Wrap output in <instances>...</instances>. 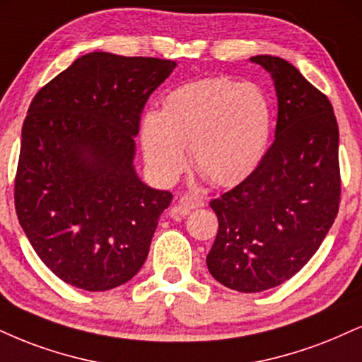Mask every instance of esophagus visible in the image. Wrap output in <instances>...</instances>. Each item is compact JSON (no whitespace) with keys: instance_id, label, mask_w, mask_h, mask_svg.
Instances as JSON below:
<instances>
[{"instance_id":"obj_1","label":"esophagus","mask_w":362,"mask_h":362,"mask_svg":"<svg viewBox=\"0 0 362 362\" xmlns=\"http://www.w3.org/2000/svg\"><path fill=\"white\" fill-rule=\"evenodd\" d=\"M178 206H180L184 211H190V209H197L204 206V199L199 197V195H190L185 194L178 199Z\"/></svg>"}]
</instances>
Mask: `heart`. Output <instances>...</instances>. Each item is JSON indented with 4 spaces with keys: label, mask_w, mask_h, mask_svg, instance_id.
I'll use <instances>...</instances> for the list:
<instances>
[{
    "label": "heart",
    "mask_w": 362,
    "mask_h": 362,
    "mask_svg": "<svg viewBox=\"0 0 362 362\" xmlns=\"http://www.w3.org/2000/svg\"><path fill=\"white\" fill-rule=\"evenodd\" d=\"M273 132L268 95L256 84L226 77L189 82L165 98L141 123L145 160L156 178L172 182L185 168V150L217 185L241 182L258 167Z\"/></svg>",
    "instance_id": "obj_1"
}]
</instances>
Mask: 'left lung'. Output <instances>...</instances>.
<instances>
[{"label":"left lung","mask_w":362,"mask_h":362,"mask_svg":"<svg viewBox=\"0 0 362 362\" xmlns=\"http://www.w3.org/2000/svg\"><path fill=\"white\" fill-rule=\"evenodd\" d=\"M251 60L275 81L276 136L245 180L211 200L219 229L207 255L211 275L243 293L297 275L341 204L339 126L327 95L280 57Z\"/></svg>","instance_id":"1"}]
</instances>
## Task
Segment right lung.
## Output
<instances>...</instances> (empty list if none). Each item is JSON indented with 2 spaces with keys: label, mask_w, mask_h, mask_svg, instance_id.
Wrapping results in <instances>:
<instances>
[{
  "label": "right lung",
  "mask_w": 362,
  "mask_h": 362,
  "mask_svg": "<svg viewBox=\"0 0 362 362\" xmlns=\"http://www.w3.org/2000/svg\"><path fill=\"white\" fill-rule=\"evenodd\" d=\"M173 67L165 59L93 52L30 104L16 216L38 258L69 285L116 288L145 263L172 194L136 177L134 136L148 98Z\"/></svg>",
  "instance_id": "add662e5"
}]
</instances>
